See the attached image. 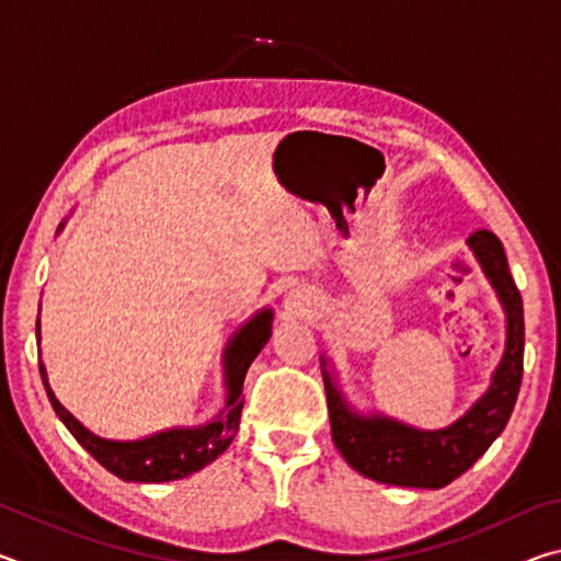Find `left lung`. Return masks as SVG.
<instances>
[{
	"label": "left lung",
	"mask_w": 561,
	"mask_h": 561,
	"mask_svg": "<svg viewBox=\"0 0 561 561\" xmlns=\"http://www.w3.org/2000/svg\"><path fill=\"white\" fill-rule=\"evenodd\" d=\"M468 244L478 254L482 270L497 289L507 311V346L502 364L492 376L490 391L465 413L458 423L443 431H415L388 417H360L341 401L331 376L324 371L327 405L331 417V438L351 468L386 485L431 488L450 485L492 440L505 431L515 408L522 360H525V311L515 279L507 270L502 242L488 230L470 234ZM327 366V360H324Z\"/></svg>",
	"instance_id": "1"
}]
</instances>
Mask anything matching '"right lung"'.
Masks as SVG:
<instances>
[{
  "label": "right lung",
  "mask_w": 561,
  "mask_h": 561,
  "mask_svg": "<svg viewBox=\"0 0 561 561\" xmlns=\"http://www.w3.org/2000/svg\"><path fill=\"white\" fill-rule=\"evenodd\" d=\"M272 336V311L264 309L252 321H247L240 334L234 336L232 346L227 348L225 366H227V405L225 413L215 423H207L203 428H180L158 433L153 438L136 440V443H116L103 440L99 435L89 433L66 408L56 401L54 391L46 381V368L39 360L42 381L46 396L54 405L56 415L61 417L66 428L96 458L103 468L116 474L121 480L133 482H168L187 478L190 472H197L213 462L217 455L227 450L232 443L237 425H240V413L244 405L242 386L247 368L257 358Z\"/></svg>",
  "instance_id": "add662e5"
}]
</instances>
